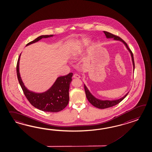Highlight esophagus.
<instances>
[{"label":"esophagus","instance_id":"esophagus-1","mask_svg":"<svg viewBox=\"0 0 152 152\" xmlns=\"http://www.w3.org/2000/svg\"><path fill=\"white\" fill-rule=\"evenodd\" d=\"M73 77L74 79H79V78H80V76L79 74H74Z\"/></svg>","mask_w":152,"mask_h":152}]
</instances>
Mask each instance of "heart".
<instances>
[{
    "mask_svg": "<svg viewBox=\"0 0 152 152\" xmlns=\"http://www.w3.org/2000/svg\"><path fill=\"white\" fill-rule=\"evenodd\" d=\"M90 41L88 39H81L74 43L70 49L69 56L72 60H76L88 46Z\"/></svg>",
    "mask_w": 152,
    "mask_h": 152,
    "instance_id": "1",
    "label": "heart"
}]
</instances>
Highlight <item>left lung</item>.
Wrapping results in <instances>:
<instances>
[{"instance_id": "1", "label": "left lung", "mask_w": 152, "mask_h": 152, "mask_svg": "<svg viewBox=\"0 0 152 152\" xmlns=\"http://www.w3.org/2000/svg\"><path fill=\"white\" fill-rule=\"evenodd\" d=\"M103 33L105 34L106 36V38L107 39H110V38H113L114 40L116 41H120L121 42H123L124 45L126 46V48H127L128 51H129V53H130L131 56V60L132 62V64H133V72H134V56H133V53H132V51H131V50L129 48V47L127 46V44L124 41L123 39L120 38V37L116 36V35H114L113 34L109 33V32H106V31H103ZM84 88H85V94H86V96L87 97V99H88L89 102L92 105L95 107L96 108H98L99 109H105L107 108H110L111 107H113L114 106H115L118 104V103L122 101L126 97V96L127 95L129 92L127 94H126L123 97H121L120 99H113V100H108V99H101L96 98L95 96L93 95L91 93V92L89 91L88 88H87V86H86L84 84Z\"/></svg>"}]
</instances>
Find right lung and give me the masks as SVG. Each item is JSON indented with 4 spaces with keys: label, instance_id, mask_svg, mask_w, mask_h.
Here are the masks:
<instances>
[{
    "label": "right lung",
    "instance_id": "right-lung-1",
    "mask_svg": "<svg viewBox=\"0 0 152 152\" xmlns=\"http://www.w3.org/2000/svg\"><path fill=\"white\" fill-rule=\"evenodd\" d=\"M53 36L54 35H40L28 43L26 46L38 42L42 38H48ZM21 55V53L19 56L17 64V75L19 83L29 102L36 108L46 112H58L64 110L69 102V89L72 80L73 73H70L67 75L58 77L53 85L46 91L35 92L30 91L25 86L20 73L19 66Z\"/></svg>",
    "mask_w": 152,
    "mask_h": 152
}]
</instances>
